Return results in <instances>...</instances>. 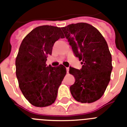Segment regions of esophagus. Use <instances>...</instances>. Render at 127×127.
<instances>
[{"label": "esophagus", "mask_w": 127, "mask_h": 127, "mask_svg": "<svg viewBox=\"0 0 127 127\" xmlns=\"http://www.w3.org/2000/svg\"><path fill=\"white\" fill-rule=\"evenodd\" d=\"M66 72H67V73H68V72H69V68H68V67H67V68H66Z\"/></svg>", "instance_id": "esophagus-1"}]
</instances>
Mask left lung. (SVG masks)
I'll list each match as a JSON object with an SVG mask.
<instances>
[{
  "label": "left lung",
  "instance_id": "obj_1",
  "mask_svg": "<svg viewBox=\"0 0 127 127\" xmlns=\"http://www.w3.org/2000/svg\"><path fill=\"white\" fill-rule=\"evenodd\" d=\"M75 57L81 61V70L70 67L75 79L70 87L76 101L93 103L101 97L110 80L112 66L108 44L101 33L84 22L61 28Z\"/></svg>",
  "mask_w": 127,
  "mask_h": 127
}]
</instances>
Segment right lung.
I'll use <instances>...</instances> for the list:
<instances>
[{"label": "right lung", "instance_id": "add662e5", "mask_svg": "<svg viewBox=\"0 0 127 127\" xmlns=\"http://www.w3.org/2000/svg\"><path fill=\"white\" fill-rule=\"evenodd\" d=\"M64 38L60 28L41 26L24 37L16 58V75L19 88L26 99L33 106L44 107L55 102L66 68L46 64L53 46Z\"/></svg>", "mask_w": 127, "mask_h": 127}]
</instances>
